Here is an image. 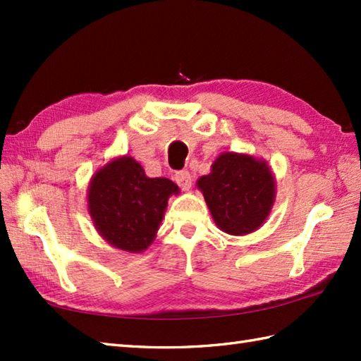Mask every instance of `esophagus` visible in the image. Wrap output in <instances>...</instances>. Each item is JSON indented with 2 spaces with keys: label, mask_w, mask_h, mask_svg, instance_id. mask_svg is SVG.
Instances as JSON below:
<instances>
[{
  "label": "esophagus",
  "mask_w": 361,
  "mask_h": 361,
  "mask_svg": "<svg viewBox=\"0 0 361 361\" xmlns=\"http://www.w3.org/2000/svg\"><path fill=\"white\" fill-rule=\"evenodd\" d=\"M175 181L183 190H189L190 186H192V176H190L189 171L175 172Z\"/></svg>",
  "instance_id": "obj_1"
}]
</instances>
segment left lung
<instances>
[{"label":"left lung","instance_id":"1","mask_svg":"<svg viewBox=\"0 0 361 361\" xmlns=\"http://www.w3.org/2000/svg\"><path fill=\"white\" fill-rule=\"evenodd\" d=\"M202 189L217 226L228 234H250L264 224L274 202V180L264 161L224 153L202 176Z\"/></svg>","mask_w":361,"mask_h":361}]
</instances>
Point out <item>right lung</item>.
Here are the masks:
<instances>
[{"instance_id":"add662e5","label":"right lung","mask_w":361,"mask_h":361,"mask_svg":"<svg viewBox=\"0 0 361 361\" xmlns=\"http://www.w3.org/2000/svg\"><path fill=\"white\" fill-rule=\"evenodd\" d=\"M178 190L171 180L149 178L133 158H118L90 183L91 219L99 234L113 247L142 251L155 239L169 197Z\"/></svg>"}]
</instances>
